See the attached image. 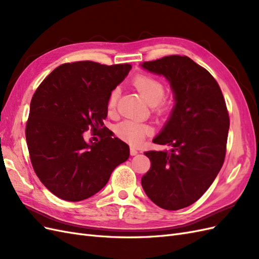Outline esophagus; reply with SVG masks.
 I'll list each match as a JSON object with an SVG mask.
<instances>
[{"instance_id": "34e87169", "label": "esophagus", "mask_w": 259, "mask_h": 259, "mask_svg": "<svg viewBox=\"0 0 259 259\" xmlns=\"http://www.w3.org/2000/svg\"><path fill=\"white\" fill-rule=\"evenodd\" d=\"M138 153V150L134 147H131V155H136Z\"/></svg>"}]
</instances>
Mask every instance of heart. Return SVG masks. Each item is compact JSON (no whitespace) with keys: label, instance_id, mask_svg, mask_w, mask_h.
I'll use <instances>...</instances> for the list:
<instances>
[{"label":"heart","instance_id":"b5f03b06","mask_svg":"<svg viewBox=\"0 0 259 259\" xmlns=\"http://www.w3.org/2000/svg\"><path fill=\"white\" fill-rule=\"evenodd\" d=\"M133 85L135 86L147 103L153 106L155 112L163 113L167 111L169 103L167 99L163 98L164 93H165V86L159 79L149 74H137L133 79ZM117 97H119V89H114L109 94V111H113L115 109ZM151 132L152 130L149 125L133 120H125L117 124L115 127L116 136L132 145L140 144L146 136L151 134Z\"/></svg>","mask_w":259,"mask_h":259}]
</instances>
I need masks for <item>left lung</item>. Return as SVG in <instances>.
Here are the masks:
<instances>
[{
	"label": "left lung",
	"instance_id": "left-lung-1",
	"mask_svg": "<svg viewBox=\"0 0 259 259\" xmlns=\"http://www.w3.org/2000/svg\"><path fill=\"white\" fill-rule=\"evenodd\" d=\"M170 83L176 104L152 142L168 151H147L151 167L142 178L156 205L177 210L198 201L221 170L229 131V114L218 83L187 56L170 55L142 65Z\"/></svg>",
	"mask_w": 259,
	"mask_h": 259
}]
</instances>
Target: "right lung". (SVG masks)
<instances>
[{
    "instance_id": "right-lung-1",
    "label": "right lung",
    "mask_w": 259,
    "mask_h": 259,
    "mask_svg": "<svg viewBox=\"0 0 259 259\" xmlns=\"http://www.w3.org/2000/svg\"><path fill=\"white\" fill-rule=\"evenodd\" d=\"M130 64L67 62L45 77L31 99L26 139L36 176L56 197L88 199L106 186L128 159L130 147L104 125L108 97L127 75ZM89 129L100 140L88 144Z\"/></svg>"
}]
</instances>
